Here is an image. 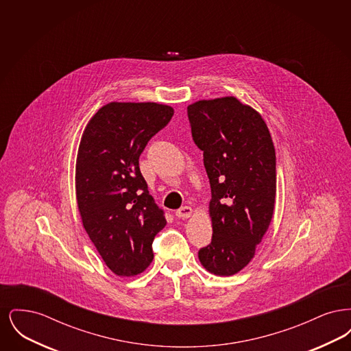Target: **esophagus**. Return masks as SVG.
<instances>
[{
  "label": "esophagus",
  "instance_id": "esophagus-1",
  "mask_svg": "<svg viewBox=\"0 0 351 351\" xmlns=\"http://www.w3.org/2000/svg\"><path fill=\"white\" fill-rule=\"evenodd\" d=\"M193 213V209L191 206H182L175 212V216L179 218H189Z\"/></svg>",
  "mask_w": 351,
  "mask_h": 351
}]
</instances>
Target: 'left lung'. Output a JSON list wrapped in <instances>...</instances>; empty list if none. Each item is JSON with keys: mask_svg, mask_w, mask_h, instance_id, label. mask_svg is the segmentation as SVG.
Listing matches in <instances>:
<instances>
[{"mask_svg": "<svg viewBox=\"0 0 351 351\" xmlns=\"http://www.w3.org/2000/svg\"><path fill=\"white\" fill-rule=\"evenodd\" d=\"M195 143L204 151L212 199V242L199 251L210 274L246 267L274 216L276 156L262 116L233 96L188 105Z\"/></svg>", "mask_w": 351, "mask_h": 351, "instance_id": "1", "label": "left lung"}]
</instances>
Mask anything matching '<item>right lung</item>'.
Wrapping results in <instances>:
<instances>
[{
  "instance_id": "obj_1",
  "label": "right lung",
  "mask_w": 351,
  "mask_h": 351,
  "mask_svg": "<svg viewBox=\"0 0 351 351\" xmlns=\"http://www.w3.org/2000/svg\"><path fill=\"white\" fill-rule=\"evenodd\" d=\"M172 116L163 104L113 101L84 129L75 173L77 206L85 232L118 276L150 266L152 241L167 223L149 193L139 156Z\"/></svg>"
}]
</instances>
